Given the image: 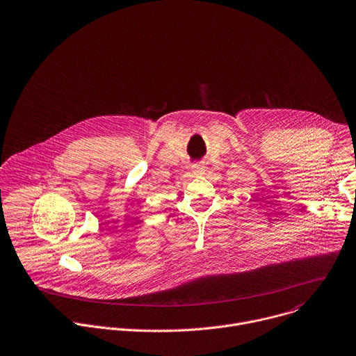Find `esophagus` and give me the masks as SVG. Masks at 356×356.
Instances as JSON below:
<instances>
[{
	"label": "esophagus",
	"instance_id": "obj_1",
	"mask_svg": "<svg viewBox=\"0 0 356 356\" xmlns=\"http://www.w3.org/2000/svg\"><path fill=\"white\" fill-rule=\"evenodd\" d=\"M191 172H193V175H195V176H201V175H204L205 169H204L202 166H200V165H194V166L191 168Z\"/></svg>",
	"mask_w": 356,
	"mask_h": 356
}]
</instances>
